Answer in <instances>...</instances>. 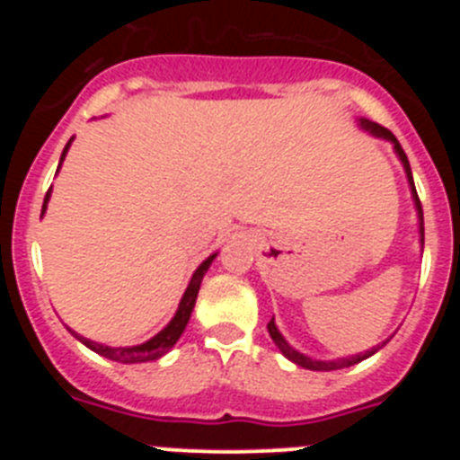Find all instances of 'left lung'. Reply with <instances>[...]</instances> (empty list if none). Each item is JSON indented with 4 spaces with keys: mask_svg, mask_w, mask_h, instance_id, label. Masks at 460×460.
<instances>
[{
    "mask_svg": "<svg viewBox=\"0 0 460 460\" xmlns=\"http://www.w3.org/2000/svg\"><path fill=\"white\" fill-rule=\"evenodd\" d=\"M357 124H359V128H364L367 133H371L373 137H380V140H387L392 142L394 145V152H396L398 161L403 164V170H405V177H408V184H410V193H412V202H414V209H417V221H420V243H421V249H424V211H421V202H420V195H417V189H414V180H412V170H410V164H408V156H405L403 147L398 145V140L394 137L392 131H387L385 126L376 124V121H368L364 119V117H359L357 119ZM267 329H270V336L271 341L276 343V348H279L283 355L288 357V359L292 361V364H296V367H302V368H308V371H339V368H348L352 367V364H359V361L368 359L371 355H376L380 348H385V345L389 343L387 341H382L380 345H376V348H371V350L367 352H361V355H352V357H339V359H313V357L304 355V352L295 350L290 343L286 341V336L280 334L279 327H276L274 318L267 323Z\"/></svg>",
    "mask_w": 460,
    "mask_h": 460,
    "instance_id": "8db88e82",
    "label": "left lung"
}]
</instances>
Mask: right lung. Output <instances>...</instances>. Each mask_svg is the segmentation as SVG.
Instances as JSON below:
<instances>
[{
  "label": "right lung",
  "mask_w": 460,
  "mask_h": 460,
  "mask_svg": "<svg viewBox=\"0 0 460 460\" xmlns=\"http://www.w3.org/2000/svg\"><path fill=\"white\" fill-rule=\"evenodd\" d=\"M71 140L66 142V147H64L62 152V158H59V168H62L64 164V158H66L68 154V147H71ZM59 168H57V172H59ZM50 193H52V186L50 190L46 193V200H43V211H40V217L46 214L48 209V200H50ZM218 253H211L209 258L202 262L198 270L193 271V276H190L189 280V288H186L184 296H181V302H180V308H177V313H174V318L170 320L168 324H165L161 332H158L156 336H152L149 341H145V343L140 345H119V348H112V345H105V343H96V341H89L84 339V336H80L78 332H73L71 327H68V332H71L75 339L80 341L83 345H87L89 350H93L96 355L105 357V359H112V361H119V364H142V361H156L161 359V357L165 355V352L172 348L177 341H180V336L184 334V329L186 324H189V318H190V313H193V306H195V299H198V290H200V283L202 279H205L207 270L211 267V262H214V258H217Z\"/></svg>",
  "instance_id": "add662e5"
}]
</instances>
